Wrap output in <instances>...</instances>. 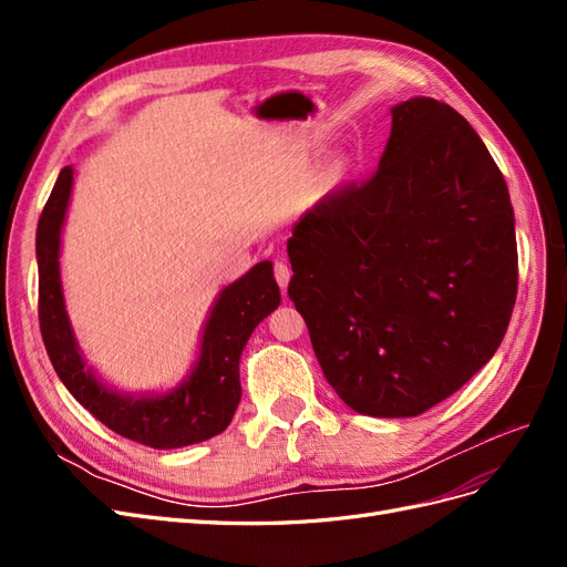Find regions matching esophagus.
Wrapping results in <instances>:
<instances>
[{"label":"esophagus","mask_w":567,"mask_h":567,"mask_svg":"<svg viewBox=\"0 0 567 567\" xmlns=\"http://www.w3.org/2000/svg\"><path fill=\"white\" fill-rule=\"evenodd\" d=\"M274 277H277V284L281 286V290L286 293L288 281H290V267L286 262H277V265H274Z\"/></svg>","instance_id":"34e87169"}]
</instances>
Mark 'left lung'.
<instances>
[{"label":"left lung","instance_id":"1","mask_svg":"<svg viewBox=\"0 0 567 567\" xmlns=\"http://www.w3.org/2000/svg\"><path fill=\"white\" fill-rule=\"evenodd\" d=\"M390 113L375 175L293 227L288 296L338 398L357 414L409 419L502 346L518 248L508 186L468 120L431 96Z\"/></svg>","mask_w":567,"mask_h":567}]
</instances>
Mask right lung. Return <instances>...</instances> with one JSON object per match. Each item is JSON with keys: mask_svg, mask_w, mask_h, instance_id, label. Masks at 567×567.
<instances>
[{"mask_svg": "<svg viewBox=\"0 0 567 567\" xmlns=\"http://www.w3.org/2000/svg\"><path fill=\"white\" fill-rule=\"evenodd\" d=\"M75 182L65 165L51 188L38 225L40 329L47 354L68 392L113 433L153 450L188 447L219 435L241 402L238 362L255 326L277 310L281 290L271 262H257L241 279L225 286L205 319L196 364L165 392H123L99 379L80 352L61 284V231Z\"/></svg>", "mask_w": 567, "mask_h": 567, "instance_id": "add662e5", "label": "right lung"}]
</instances>
